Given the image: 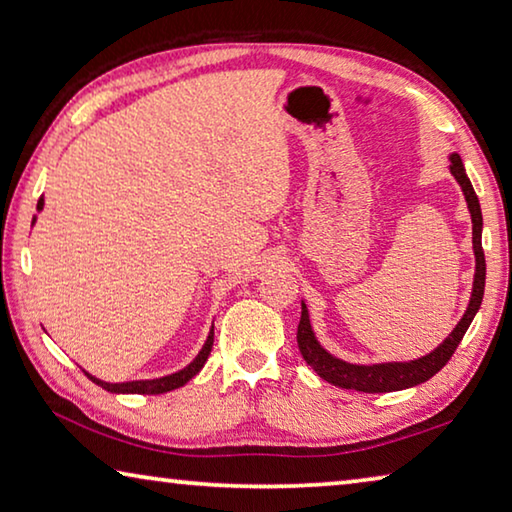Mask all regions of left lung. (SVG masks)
Instances as JSON below:
<instances>
[{
    "label": "left lung",
    "instance_id": "8db88e82",
    "mask_svg": "<svg viewBox=\"0 0 512 512\" xmlns=\"http://www.w3.org/2000/svg\"><path fill=\"white\" fill-rule=\"evenodd\" d=\"M449 171L456 178V183L461 185V192L465 196L467 210L472 216V250H474V282H472V296L467 302V309L463 318L458 320L456 327L449 332L447 339L438 345L436 350H431L424 357L411 359V361H384V363H350L339 357H334L332 352H327L320 341L316 339L314 327L309 320V309L302 302V316L298 325V348L302 359H305L311 368L316 370L318 377H323L329 384L348 388V391H361V393H393L404 391V388L424 384L431 379L436 372L452 359L454 350L467 332V327L476 316V311L481 307L483 289H485V257L481 248V230H483V216L479 198L474 194V187L467 178L463 160L458 153H449Z\"/></svg>",
    "mask_w": 512,
    "mask_h": 512
}]
</instances>
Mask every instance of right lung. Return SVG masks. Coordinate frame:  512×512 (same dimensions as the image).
Masks as SVG:
<instances>
[{
	"mask_svg": "<svg viewBox=\"0 0 512 512\" xmlns=\"http://www.w3.org/2000/svg\"><path fill=\"white\" fill-rule=\"evenodd\" d=\"M42 207H45V198H40L36 210L42 212ZM33 223H36V216H33L31 225ZM212 343H214V325L210 329V334H207V341L203 343L201 352H198L194 357V361L189 363V366H185L183 370L171 372V375H164V377L135 379V381H121V384H110V381H103L99 377L90 375L88 370H83V372L94 381V384L101 386L103 391H108V393H117V395H160V393H169V391H176V388H180V386H185L189 379L196 377L198 372H201L207 357H210V352H212Z\"/></svg>",
	"mask_w": 512,
	"mask_h": 512,
	"instance_id": "1",
	"label": "right lung"
}]
</instances>
